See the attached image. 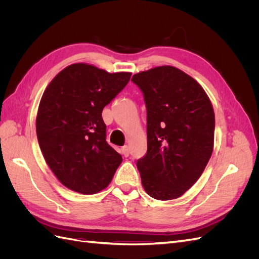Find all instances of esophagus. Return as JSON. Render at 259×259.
<instances>
[{"mask_svg":"<svg viewBox=\"0 0 259 259\" xmlns=\"http://www.w3.org/2000/svg\"><path fill=\"white\" fill-rule=\"evenodd\" d=\"M121 151H122V154L124 156H128L130 155V148H128V146H123L121 148Z\"/></svg>","mask_w":259,"mask_h":259,"instance_id":"obj_1","label":"esophagus"}]
</instances>
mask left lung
I'll list each match as a JSON object with an SVG mask.
<instances>
[{"mask_svg": "<svg viewBox=\"0 0 259 259\" xmlns=\"http://www.w3.org/2000/svg\"><path fill=\"white\" fill-rule=\"evenodd\" d=\"M147 108V153L137 161L145 191L177 199L195 184L213 152L215 114L193 77L171 66L133 75Z\"/></svg>", "mask_w": 259, "mask_h": 259, "instance_id": "1", "label": "left lung"}]
</instances>
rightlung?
<instances>
[{
	"mask_svg": "<svg viewBox=\"0 0 259 259\" xmlns=\"http://www.w3.org/2000/svg\"><path fill=\"white\" fill-rule=\"evenodd\" d=\"M89 64H73L44 91L36 136L48 165L68 189L94 194L111 183L122 156L106 142L103 109L131 79Z\"/></svg>",
	"mask_w": 259,
	"mask_h": 259,
	"instance_id": "1",
	"label": "right lung"
}]
</instances>
